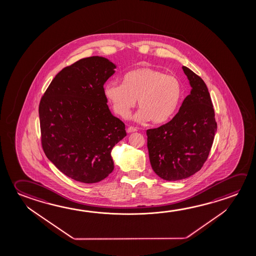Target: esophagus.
Wrapping results in <instances>:
<instances>
[{"instance_id":"esophagus-1","label":"esophagus","mask_w":256,"mask_h":256,"mask_svg":"<svg viewBox=\"0 0 256 256\" xmlns=\"http://www.w3.org/2000/svg\"><path fill=\"white\" fill-rule=\"evenodd\" d=\"M136 131H138V130H136V128H134V126H128V130H126L128 133H133V132H136Z\"/></svg>"}]
</instances>
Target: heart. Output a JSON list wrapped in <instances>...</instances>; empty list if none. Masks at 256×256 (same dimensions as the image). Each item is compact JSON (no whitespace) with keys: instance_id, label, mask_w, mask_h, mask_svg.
I'll list each match as a JSON object with an SVG mask.
<instances>
[{"instance_id":"obj_1","label":"heart","mask_w":256,"mask_h":256,"mask_svg":"<svg viewBox=\"0 0 256 256\" xmlns=\"http://www.w3.org/2000/svg\"><path fill=\"white\" fill-rule=\"evenodd\" d=\"M183 88L180 81L162 70L144 67L128 72L123 84L110 81L104 86V96L120 117H128L130 110L138 104V122L160 124L167 122L178 108Z\"/></svg>"}]
</instances>
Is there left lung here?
<instances>
[{"instance_id":"1","label":"left lung","mask_w":256,"mask_h":256,"mask_svg":"<svg viewBox=\"0 0 256 256\" xmlns=\"http://www.w3.org/2000/svg\"><path fill=\"white\" fill-rule=\"evenodd\" d=\"M182 68L192 88L190 94L170 122L146 131L152 168L168 181L184 180L201 170L217 131L206 83L188 68Z\"/></svg>"}]
</instances>
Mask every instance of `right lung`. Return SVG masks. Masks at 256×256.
<instances>
[{
	"mask_svg": "<svg viewBox=\"0 0 256 256\" xmlns=\"http://www.w3.org/2000/svg\"><path fill=\"white\" fill-rule=\"evenodd\" d=\"M115 68L104 57L80 60L55 76L40 102L44 152L74 180L92 184L109 176L112 150L126 136L104 96V84Z\"/></svg>",
	"mask_w": 256,
	"mask_h": 256,
	"instance_id": "right-lung-1",
	"label": "right lung"
}]
</instances>
